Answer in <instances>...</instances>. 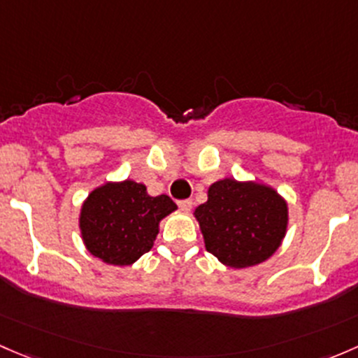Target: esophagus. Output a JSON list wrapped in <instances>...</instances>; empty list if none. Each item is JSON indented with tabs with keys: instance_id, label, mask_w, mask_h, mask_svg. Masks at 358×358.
Listing matches in <instances>:
<instances>
[{
	"instance_id": "34e87169",
	"label": "esophagus",
	"mask_w": 358,
	"mask_h": 358,
	"mask_svg": "<svg viewBox=\"0 0 358 358\" xmlns=\"http://www.w3.org/2000/svg\"><path fill=\"white\" fill-rule=\"evenodd\" d=\"M178 205H179L180 210H184V212H189L191 206H193V201H191V200H182V201H179Z\"/></svg>"
}]
</instances>
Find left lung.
<instances>
[{
    "label": "left lung",
    "mask_w": 358,
    "mask_h": 358,
    "mask_svg": "<svg viewBox=\"0 0 358 358\" xmlns=\"http://www.w3.org/2000/svg\"><path fill=\"white\" fill-rule=\"evenodd\" d=\"M206 252L220 264L246 268L268 260L288 231V201L257 180L220 179L194 208Z\"/></svg>",
    "instance_id": "obj_1"
}]
</instances>
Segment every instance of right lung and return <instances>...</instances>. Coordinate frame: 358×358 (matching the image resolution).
Listing matches in <instances>:
<instances>
[{"label":"right lung","instance_id":"1","mask_svg":"<svg viewBox=\"0 0 358 358\" xmlns=\"http://www.w3.org/2000/svg\"><path fill=\"white\" fill-rule=\"evenodd\" d=\"M176 210L167 194L152 196L143 182L108 180L80 205V238L93 257L125 267L152 250L162 219Z\"/></svg>","mask_w":358,"mask_h":358}]
</instances>
